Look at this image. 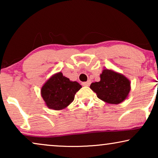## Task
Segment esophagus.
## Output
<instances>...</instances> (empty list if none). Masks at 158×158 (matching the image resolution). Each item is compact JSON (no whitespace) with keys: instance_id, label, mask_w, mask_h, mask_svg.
<instances>
[{"instance_id":"obj_1","label":"esophagus","mask_w":158,"mask_h":158,"mask_svg":"<svg viewBox=\"0 0 158 158\" xmlns=\"http://www.w3.org/2000/svg\"><path fill=\"white\" fill-rule=\"evenodd\" d=\"M90 84V81H88L87 82H83V83H82V85L83 86H89Z\"/></svg>"}]
</instances>
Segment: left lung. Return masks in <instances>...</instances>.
<instances>
[{
	"label": "left lung",
	"mask_w": 158,
	"mask_h": 158,
	"mask_svg": "<svg viewBox=\"0 0 158 158\" xmlns=\"http://www.w3.org/2000/svg\"><path fill=\"white\" fill-rule=\"evenodd\" d=\"M101 81L90 84V89L106 103L118 104L128 97L130 81L124 75L105 69L100 75Z\"/></svg>",
	"instance_id": "left-lung-1"
}]
</instances>
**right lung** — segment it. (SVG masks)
Masks as SVG:
<instances>
[{
  "label": "right lung",
  "mask_w": 158,
  "mask_h": 158,
  "mask_svg": "<svg viewBox=\"0 0 158 158\" xmlns=\"http://www.w3.org/2000/svg\"><path fill=\"white\" fill-rule=\"evenodd\" d=\"M82 88L76 81H70L61 72L53 75L41 89V95L49 109L61 110L68 106Z\"/></svg>",
  "instance_id": "add662e5"
}]
</instances>
